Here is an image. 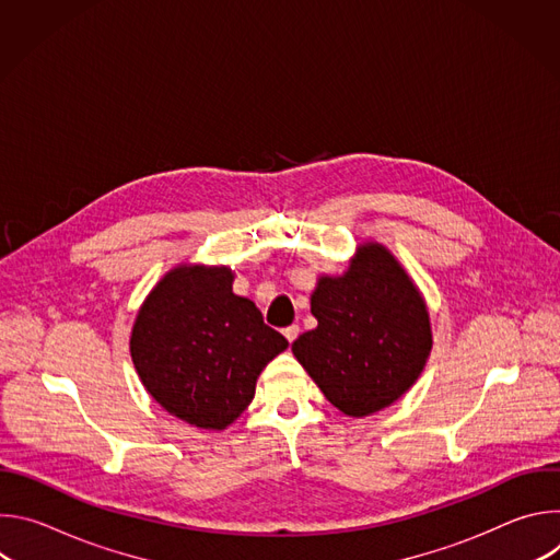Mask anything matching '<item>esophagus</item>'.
<instances>
[{
    "label": "esophagus",
    "instance_id": "obj_1",
    "mask_svg": "<svg viewBox=\"0 0 560 560\" xmlns=\"http://www.w3.org/2000/svg\"><path fill=\"white\" fill-rule=\"evenodd\" d=\"M283 337H285V339L292 343V341L299 337V326H294V324H292V326L283 328Z\"/></svg>",
    "mask_w": 560,
    "mask_h": 560
}]
</instances>
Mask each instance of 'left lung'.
<instances>
[{"mask_svg":"<svg viewBox=\"0 0 560 560\" xmlns=\"http://www.w3.org/2000/svg\"><path fill=\"white\" fill-rule=\"evenodd\" d=\"M318 326L292 343L296 361L348 417L374 415L419 378L432 350L423 296L378 244L312 292Z\"/></svg>","mask_w":560,"mask_h":560,"instance_id":"left-lung-1","label":"left lung"}]
</instances>
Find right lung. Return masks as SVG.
Masks as SVG:
<instances>
[{"mask_svg":"<svg viewBox=\"0 0 560 560\" xmlns=\"http://www.w3.org/2000/svg\"><path fill=\"white\" fill-rule=\"evenodd\" d=\"M288 348L259 307L232 292L228 268L168 272L143 301L130 337L137 374L177 419L223 430L255 396L261 370Z\"/></svg>","mask_w":560,"mask_h":560,"instance_id":"1","label":"right lung"}]
</instances>
